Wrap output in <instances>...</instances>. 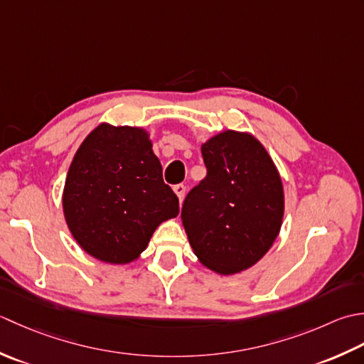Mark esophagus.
<instances>
[{"instance_id": "obj_1", "label": "esophagus", "mask_w": 364, "mask_h": 364, "mask_svg": "<svg viewBox=\"0 0 364 364\" xmlns=\"http://www.w3.org/2000/svg\"><path fill=\"white\" fill-rule=\"evenodd\" d=\"M173 190L177 195V198H179V203H182L183 198H185V190H187V187H185L183 183H179V185H174Z\"/></svg>"}]
</instances>
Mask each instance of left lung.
I'll list each match as a JSON object with an SVG mask.
<instances>
[{"label": "left lung", "mask_w": 364, "mask_h": 364, "mask_svg": "<svg viewBox=\"0 0 364 364\" xmlns=\"http://www.w3.org/2000/svg\"><path fill=\"white\" fill-rule=\"evenodd\" d=\"M201 154L207 176L185 198L182 225L199 262L218 275H235L261 261L277 240L283 181L248 132H220L201 144Z\"/></svg>", "instance_id": "obj_1"}]
</instances>
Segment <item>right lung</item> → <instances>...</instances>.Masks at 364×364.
<instances>
[{
    "label": "right lung",
    "mask_w": 364,
    "mask_h": 364,
    "mask_svg": "<svg viewBox=\"0 0 364 364\" xmlns=\"http://www.w3.org/2000/svg\"><path fill=\"white\" fill-rule=\"evenodd\" d=\"M65 223L80 248L100 262L130 264L179 199L161 179L144 127L102 122L80 144L63 190Z\"/></svg>",
    "instance_id": "add662e5"
}]
</instances>
